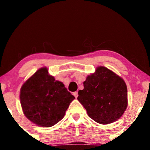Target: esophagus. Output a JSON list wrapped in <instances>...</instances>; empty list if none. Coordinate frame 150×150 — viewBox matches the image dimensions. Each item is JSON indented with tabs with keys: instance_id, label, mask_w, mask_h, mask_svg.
Returning <instances> with one entry per match:
<instances>
[{
	"instance_id": "34e87169",
	"label": "esophagus",
	"mask_w": 150,
	"mask_h": 150,
	"mask_svg": "<svg viewBox=\"0 0 150 150\" xmlns=\"http://www.w3.org/2000/svg\"><path fill=\"white\" fill-rule=\"evenodd\" d=\"M73 95L75 96V97L77 98V97H78V93L77 92H75V93H73Z\"/></svg>"
}]
</instances>
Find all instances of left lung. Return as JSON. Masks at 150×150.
<instances>
[{
    "label": "left lung",
    "mask_w": 150,
    "mask_h": 150,
    "mask_svg": "<svg viewBox=\"0 0 150 150\" xmlns=\"http://www.w3.org/2000/svg\"><path fill=\"white\" fill-rule=\"evenodd\" d=\"M83 85L77 99L93 120L108 124L122 116L128 106V91L122 78L100 66L87 76Z\"/></svg>",
    "instance_id": "left-lung-1"
}]
</instances>
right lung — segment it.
Returning a JSON list of instances; mask_svg holds the SVG:
<instances>
[{
  "mask_svg": "<svg viewBox=\"0 0 150 150\" xmlns=\"http://www.w3.org/2000/svg\"><path fill=\"white\" fill-rule=\"evenodd\" d=\"M20 99L27 118L38 126L48 128L64 117L75 96L62 82L48 74L46 67H42L22 86Z\"/></svg>",
  "mask_w": 150,
  "mask_h": 150,
  "instance_id": "add662e5",
  "label": "right lung"
}]
</instances>
